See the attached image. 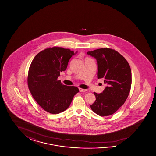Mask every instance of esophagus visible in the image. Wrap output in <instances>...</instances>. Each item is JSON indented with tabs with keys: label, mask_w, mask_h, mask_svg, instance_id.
<instances>
[{
	"label": "esophagus",
	"mask_w": 156,
	"mask_h": 156,
	"mask_svg": "<svg viewBox=\"0 0 156 156\" xmlns=\"http://www.w3.org/2000/svg\"><path fill=\"white\" fill-rule=\"evenodd\" d=\"M80 92H84V91H87V89H84L79 88Z\"/></svg>",
	"instance_id": "esophagus-1"
}]
</instances>
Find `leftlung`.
<instances>
[{
	"mask_svg": "<svg viewBox=\"0 0 156 156\" xmlns=\"http://www.w3.org/2000/svg\"><path fill=\"white\" fill-rule=\"evenodd\" d=\"M97 59L98 78H103L107 86L100 94L94 92L96 100L91 110L101 116L113 114L123 105L131 87V71L129 63L116 51L109 48L89 51Z\"/></svg>",
	"mask_w": 156,
	"mask_h": 156,
	"instance_id": "1",
	"label": "left lung"
}]
</instances>
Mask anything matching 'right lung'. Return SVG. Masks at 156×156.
Segmentation results:
<instances>
[{"instance_id": "1", "label": "right lung", "mask_w": 156, "mask_h": 156, "mask_svg": "<svg viewBox=\"0 0 156 156\" xmlns=\"http://www.w3.org/2000/svg\"><path fill=\"white\" fill-rule=\"evenodd\" d=\"M73 51L53 47L43 50L34 57L29 69L27 84L33 98L45 111L62 112L71 104L80 90L76 87L63 85L57 78L65 71Z\"/></svg>"}]
</instances>
